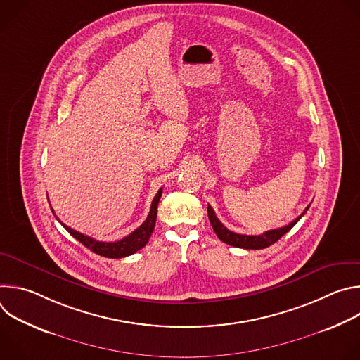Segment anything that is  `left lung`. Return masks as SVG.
I'll return each instance as SVG.
<instances>
[{
  "label": "left lung",
  "instance_id": "8db88e82",
  "mask_svg": "<svg viewBox=\"0 0 360 360\" xmlns=\"http://www.w3.org/2000/svg\"><path fill=\"white\" fill-rule=\"evenodd\" d=\"M311 207V205H309ZM309 207H307L303 214H300L295 221H292L290 224L282 226V228H278V229H271V231H266L261 235H240V233H236V232H232L229 231L226 226L222 225V222L217 218L212 207H210L208 205V217H210V222L217 233V236L231 245V246H236V248H243V249H264V248H268L271 246L272 243H275L276 240H279L286 232H289L297 222L299 219L304 215V212L309 210Z\"/></svg>",
  "mask_w": 360,
  "mask_h": 360
}]
</instances>
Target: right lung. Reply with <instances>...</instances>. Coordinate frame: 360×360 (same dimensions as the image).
<instances>
[{"label":"right lung","mask_w":360,"mask_h":360,"mask_svg":"<svg viewBox=\"0 0 360 360\" xmlns=\"http://www.w3.org/2000/svg\"><path fill=\"white\" fill-rule=\"evenodd\" d=\"M161 195H162V188L158 191V193L155 195V198H153L152 203H150V211H149V215L146 217L145 222L136 228L134 232H131L128 236L120 239V240H115V242H102V240H96L88 235H84L70 226H67L65 224H63L60 221V224L77 239L79 240L84 246H86L89 250H92L94 253L96 255H101L104 256V258H112V259H118V258H125V256H129L132 253H135L136 250L142 249L152 232H153V228H155V222H157V211H158V203H160V199H161ZM53 210V208H51ZM54 212V211H53Z\"/></svg>","instance_id":"right-lung-1"}]
</instances>
